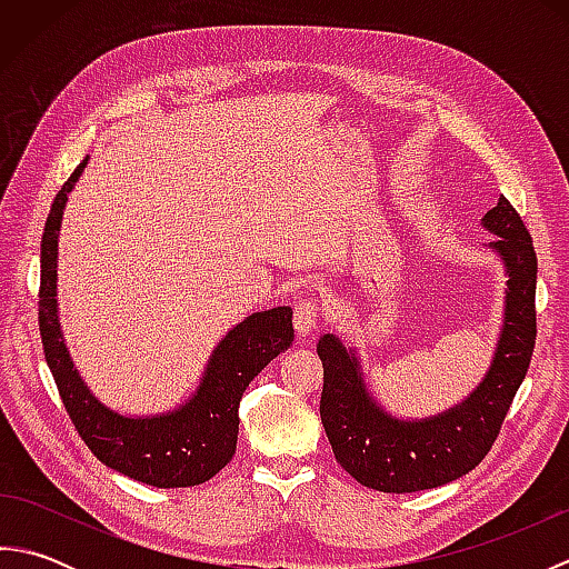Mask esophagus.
Wrapping results in <instances>:
<instances>
[{
    "label": "esophagus",
    "instance_id": "obj_1",
    "mask_svg": "<svg viewBox=\"0 0 569 569\" xmlns=\"http://www.w3.org/2000/svg\"><path fill=\"white\" fill-rule=\"evenodd\" d=\"M320 318H322V308H320L316 298L298 300L293 325H296V332L300 337H308L310 332H316L318 325H320Z\"/></svg>",
    "mask_w": 569,
    "mask_h": 569
}]
</instances>
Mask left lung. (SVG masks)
Wrapping results in <instances>:
<instances>
[{
    "label": "left lung",
    "instance_id": "left-lung-1",
    "mask_svg": "<svg viewBox=\"0 0 569 569\" xmlns=\"http://www.w3.org/2000/svg\"><path fill=\"white\" fill-rule=\"evenodd\" d=\"M481 224L499 237L489 247L506 266L509 288L491 367L462 403L422 420H398L369 396L355 349L335 335L320 337L322 428L335 459L359 485L386 493L442 487L475 469L499 438L536 347L538 259L521 214L503 196Z\"/></svg>",
    "mask_w": 569,
    "mask_h": 569
}]
</instances>
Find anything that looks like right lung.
Instances as JSON below:
<instances>
[{"label": "right lung", "instance_id": "1", "mask_svg": "<svg viewBox=\"0 0 569 569\" xmlns=\"http://www.w3.org/2000/svg\"><path fill=\"white\" fill-rule=\"evenodd\" d=\"M84 159L48 212L41 239L39 330L48 369L60 401L78 435L102 465L141 485L159 489L196 487L212 479L237 450L239 401L253 377L293 345V310L288 306L253 312L224 335L204 369V377L186 406L161 416L131 418L107 408L92 396L72 365L58 322L56 261L58 232L68 192L78 183Z\"/></svg>", "mask_w": 569, "mask_h": 569}]
</instances>
